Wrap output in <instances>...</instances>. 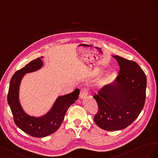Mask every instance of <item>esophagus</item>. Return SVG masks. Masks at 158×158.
<instances>
[{
	"instance_id": "esophagus-1",
	"label": "esophagus",
	"mask_w": 158,
	"mask_h": 158,
	"mask_svg": "<svg viewBox=\"0 0 158 158\" xmlns=\"http://www.w3.org/2000/svg\"><path fill=\"white\" fill-rule=\"evenodd\" d=\"M87 94H88V91L87 89H83L80 92V94H79V97L81 98H85L87 97Z\"/></svg>"
}]
</instances>
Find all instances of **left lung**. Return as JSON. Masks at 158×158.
Listing matches in <instances>:
<instances>
[{
  "label": "left lung",
  "instance_id": "obj_1",
  "mask_svg": "<svg viewBox=\"0 0 158 158\" xmlns=\"http://www.w3.org/2000/svg\"><path fill=\"white\" fill-rule=\"evenodd\" d=\"M120 67L118 76L94 94L98 110L94 121L107 131L124 129L137 118L145 104L147 79L135 61L113 56Z\"/></svg>",
  "mask_w": 158,
  "mask_h": 158
}]
</instances>
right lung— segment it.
I'll use <instances>...</instances> for the list:
<instances>
[{
	"label": "right lung",
	"mask_w": 158,
	"mask_h": 158,
	"mask_svg": "<svg viewBox=\"0 0 158 158\" xmlns=\"http://www.w3.org/2000/svg\"><path fill=\"white\" fill-rule=\"evenodd\" d=\"M42 58L41 57L30 61L13 75L7 97L16 125L25 133L35 138L46 137L55 132L61 126L67 109L77 100L79 94V89H77L73 93L58 97L51 109L44 116L35 117L26 114L19 101L21 81L26 73L41 68L43 66Z\"/></svg>",
	"instance_id": "obj_1"
}]
</instances>
